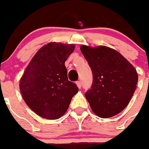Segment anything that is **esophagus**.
Here are the masks:
<instances>
[{
    "label": "esophagus",
    "mask_w": 149,
    "mask_h": 149,
    "mask_svg": "<svg viewBox=\"0 0 149 149\" xmlns=\"http://www.w3.org/2000/svg\"><path fill=\"white\" fill-rule=\"evenodd\" d=\"M76 84H77V87L79 88H81V86H82V84H81V81H77L76 82Z\"/></svg>",
    "instance_id": "1"
}]
</instances>
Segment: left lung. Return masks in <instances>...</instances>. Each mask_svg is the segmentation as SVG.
I'll list each match as a JSON object with an SVG mask.
<instances>
[{"instance_id": "8db88e82", "label": "left lung", "mask_w": 149, "mask_h": 149, "mask_svg": "<svg viewBox=\"0 0 149 149\" xmlns=\"http://www.w3.org/2000/svg\"><path fill=\"white\" fill-rule=\"evenodd\" d=\"M81 51L93 72V84L84 96L100 117L117 115L129 103L136 88V68L117 51L106 47L82 45Z\"/></svg>"}]
</instances>
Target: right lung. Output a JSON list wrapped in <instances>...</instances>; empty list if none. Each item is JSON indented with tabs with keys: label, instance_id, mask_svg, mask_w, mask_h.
<instances>
[{
	"label": "right lung",
	"instance_id": "add662e5",
	"mask_svg": "<svg viewBox=\"0 0 149 149\" xmlns=\"http://www.w3.org/2000/svg\"><path fill=\"white\" fill-rule=\"evenodd\" d=\"M74 45L51 42L34 56L20 81L22 97L28 106L43 118L56 120L65 114L77 84L68 81L65 62Z\"/></svg>",
	"mask_w": 149,
	"mask_h": 149
}]
</instances>
